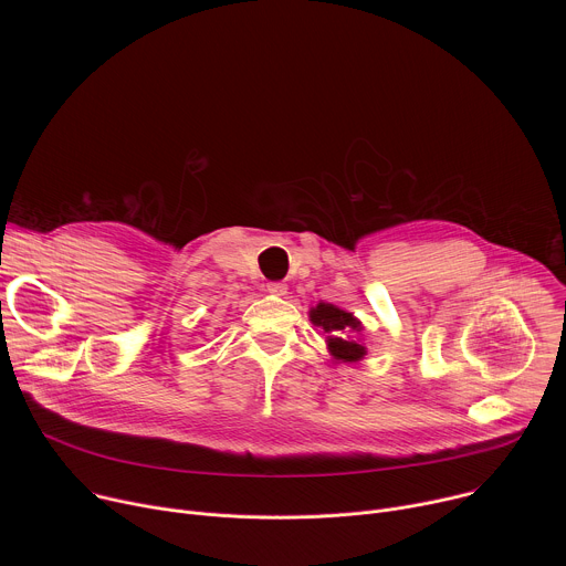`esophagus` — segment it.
<instances>
[{"label":"esophagus","instance_id":"obj_1","mask_svg":"<svg viewBox=\"0 0 566 566\" xmlns=\"http://www.w3.org/2000/svg\"><path fill=\"white\" fill-rule=\"evenodd\" d=\"M266 291H269L271 295H286V293H289V289H286L284 282H269V284H266Z\"/></svg>","mask_w":566,"mask_h":566}]
</instances>
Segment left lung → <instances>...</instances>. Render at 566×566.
<instances>
[{"instance_id": "8db88e82", "label": "left lung", "mask_w": 566, "mask_h": 566, "mask_svg": "<svg viewBox=\"0 0 566 566\" xmlns=\"http://www.w3.org/2000/svg\"><path fill=\"white\" fill-rule=\"evenodd\" d=\"M308 317L315 327L325 329L327 349L338 363H358L365 358L367 347L356 336L363 332V325L352 313L338 308L336 304L319 302L308 311Z\"/></svg>"}]
</instances>
